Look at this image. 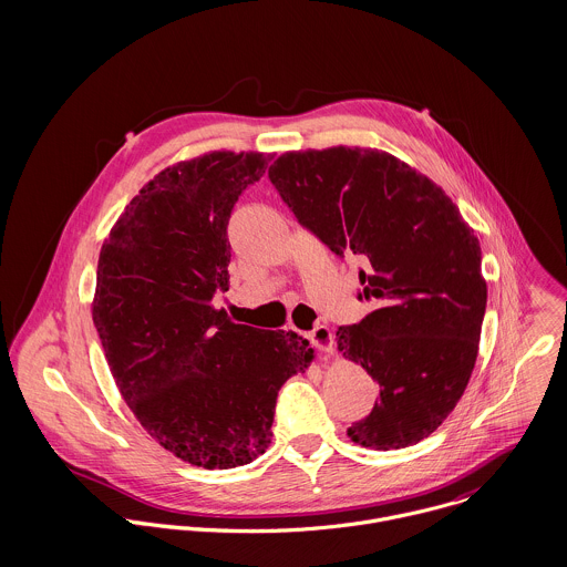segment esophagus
Returning <instances> with one entry per match:
<instances>
[{"label": "esophagus", "instance_id": "1", "mask_svg": "<svg viewBox=\"0 0 567 567\" xmlns=\"http://www.w3.org/2000/svg\"><path fill=\"white\" fill-rule=\"evenodd\" d=\"M308 338H310V342H312L315 349H319V351H323V353H331V351H333V333L329 331V327H324V324L315 327V329L308 333Z\"/></svg>", "mask_w": 567, "mask_h": 567}]
</instances>
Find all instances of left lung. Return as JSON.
Instances as JSON below:
<instances>
[{
	"label": "left lung",
	"instance_id": "1",
	"mask_svg": "<svg viewBox=\"0 0 567 567\" xmlns=\"http://www.w3.org/2000/svg\"><path fill=\"white\" fill-rule=\"evenodd\" d=\"M268 176L331 252L364 261L358 299L375 308L336 340L380 398L349 439L384 452L419 443L458 404L478 358L486 284L474 229L436 183L384 151L286 153Z\"/></svg>",
	"mask_w": 567,
	"mask_h": 567
}]
</instances>
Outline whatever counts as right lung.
Here are the masks:
<instances>
[{"mask_svg": "<svg viewBox=\"0 0 567 567\" xmlns=\"http://www.w3.org/2000/svg\"><path fill=\"white\" fill-rule=\"evenodd\" d=\"M270 155L214 151L178 162L126 205L97 259L93 324L113 380L176 458L231 470L266 452L277 393L315 360L295 331L234 323L227 225Z\"/></svg>", "mask_w": 567, "mask_h": 567, "instance_id": "right-lung-1", "label": "right lung"}]
</instances>
